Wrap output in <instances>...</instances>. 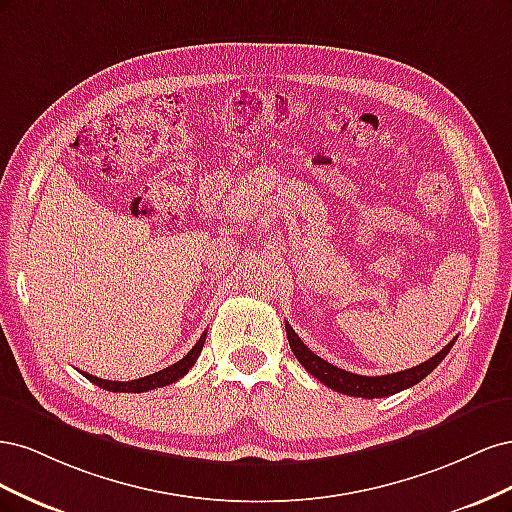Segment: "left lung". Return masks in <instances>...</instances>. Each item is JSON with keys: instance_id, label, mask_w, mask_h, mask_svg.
Wrapping results in <instances>:
<instances>
[{"instance_id": "obj_1", "label": "left lung", "mask_w": 512, "mask_h": 512, "mask_svg": "<svg viewBox=\"0 0 512 512\" xmlns=\"http://www.w3.org/2000/svg\"><path fill=\"white\" fill-rule=\"evenodd\" d=\"M286 335H288V344L297 356V361L307 369V374H312L314 378H318L324 386L329 389L344 393V395H352V397H363V399H376V397H389L395 395L404 389H410L416 382H421L425 376H429L433 369H436L444 356L451 352L455 339L451 344H446L436 356H431L429 361L410 367L406 371H397V374H389V376H359V374H350L346 369H339L331 363H327L324 359H320L318 354H314L309 350L301 337L292 331L290 324H286Z\"/></svg>"}]
</instances>
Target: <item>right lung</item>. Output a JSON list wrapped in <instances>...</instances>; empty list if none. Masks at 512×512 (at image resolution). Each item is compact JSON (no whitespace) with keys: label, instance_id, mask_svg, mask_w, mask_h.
<instances>
[{"label":"right lung","instance_id":"right-lung-1","mask_svg":"<svg viewBox=\"0 0 512 512\" xmlns=\"http://www.w3.org/2000/svg\"><path fill=\"white\" fill-rule=\"evenodd\" d=\"M205 337H207V331L200 335L198 342L194 344V348L183 356L181 361L168 365L160 371H156V374L151 376H145V378H138V380H130V382H115V380H102V378H96L91 374H85V371H81V374L89 380L98 384L100 389H106V391H113V393H145V391H153V389H160V386H166V384H173L177 382L179 378H183L188 371L192 369V365L196 363L200 350H203L205 346Z\"/></svg>","mask_w":512,"mask_h":512}]
</instances>
